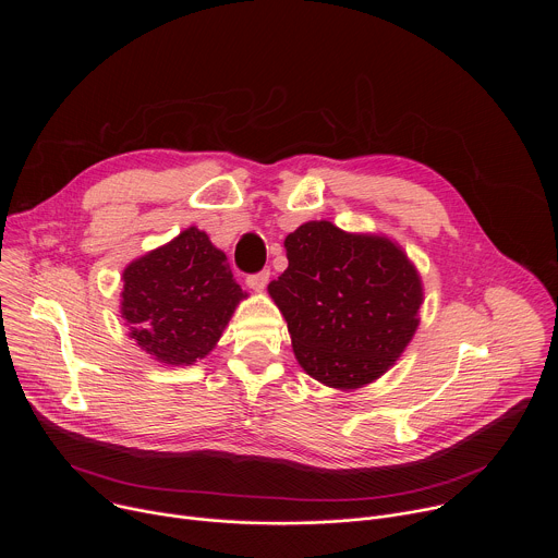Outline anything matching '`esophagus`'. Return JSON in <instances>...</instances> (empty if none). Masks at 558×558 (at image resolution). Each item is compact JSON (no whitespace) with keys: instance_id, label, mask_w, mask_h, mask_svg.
Here are the masks:
<instances>
[{"instance_id":"1","label":"esophagus","mask_w":558,"mask_h":558,"mask_svg":"<svg viewBox=\"0 0 558 558\" xmlns=\"http://www.w3.org/2000/svg\"><path fill=\"white\" fill-rule=\"evenodd\" d=\"M269 278H271V271H269V269H263L260 274L250 276V278H247V284H250V289H254V291H263V289L267 287Z\"/></svg>"}]
</instances>
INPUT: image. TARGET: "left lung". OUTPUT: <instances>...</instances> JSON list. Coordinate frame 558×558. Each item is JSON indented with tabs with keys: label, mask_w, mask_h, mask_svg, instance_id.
Here are the masks:
<instances>
[{
	"label": "left lung",
	"mask_w": 558,
	"mask_h": 558,
	"mask_svg": "<svg viewBox=\"0 0 558 558\" xmlns=\"http://www.w3.org/2000/svg\"><path fill=\"white\" fill-rule=\"evenodd\" d=\"M289 267L267 291L287 320L298 364L338 390L381 377L420 327L424 284L381 233L308 220L284 238Z\"/></svg>",
	"instance_id": "obj_1"
}]
</instances>
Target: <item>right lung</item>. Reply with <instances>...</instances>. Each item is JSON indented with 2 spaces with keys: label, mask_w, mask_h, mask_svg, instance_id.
Here are the masks:
<instances>
[{
  "label": "right lung",
  "mask_w": 558,
  "mask_h": 558,
  "mask_svg": "<svg viewBox=\"0 0 558 558\" xmlns=\"http://www.w3.org/2000/svg\"><path fill=\"white\" fill-rule=\"evenodd\" d=\"M121 280L128 336L166 366H190L209 355L247 298L227 256L198 227L132 260Z\"/></svg>",
  "instance_id": "right-lung-1"
}]
</instances>
